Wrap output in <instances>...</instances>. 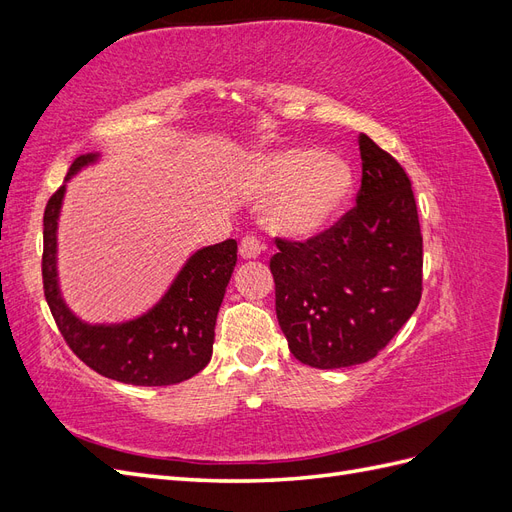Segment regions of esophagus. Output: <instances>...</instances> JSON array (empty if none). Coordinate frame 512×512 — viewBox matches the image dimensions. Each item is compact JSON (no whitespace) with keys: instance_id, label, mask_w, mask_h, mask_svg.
<instances>
[{"instance_id":"1","label":"esophagus","mask_w":512,"mask_h":512,"mask_svg":"<svg viewBox=\"0 0 512 512\" xmlns=\"http://www.w3.org/2000/svg\"><path fill=\"white\" fill-rule=\"evenodd\" d=\"M260 250H262V243H260V239L254 237V235L243 237L241 243H239V254H241L243 258H247V260L258 258V256H260Z\"/></svg>"}]
</instances>
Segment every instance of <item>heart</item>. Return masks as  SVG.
Segmentation results:
<instances>
[{
	"instance_id": "b5f03b06",
	"label": "heart",
	"mask_w": 512,
	"mask_h": 512,
	"mask_svg": "<svg viewBox=\"0 0 512 512\" xmlns=\"http://www.w3.org/2000/svg\"><path fill=\"white\" fill-rule=\"evenodd\" d=\"M356 175L348 160L320 147H286L258 158L252 190L271 196L267 226L290 239H309L327 230L348 207Z\"/></svg>"
}]
</instances>
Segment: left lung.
I'll return each instance as SVG.
<instances>
[{"instance_id": "8db88e82", "label": "left lung", "mask_w": 512, "mask_h": 512, "mask_svg": "<svg viewBox=\"0 0 512 512\" xmlns=\"http://www.w3.org/2000/svg\"><path fill=\"white\" fill-rule=\"evenodd\" d=\"M356 205L307 241L275 239L269 267L277 322L294 359L337 369L367 363L414 314L423 292V235L412 183L367 134Z\"/></svg>"}]
</instances>
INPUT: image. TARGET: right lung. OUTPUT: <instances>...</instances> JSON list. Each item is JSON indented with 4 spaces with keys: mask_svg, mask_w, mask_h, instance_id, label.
<instances>
[{
    "mask_svg": "<svg viewBox=\"0 0 512 512\" xmlns=\"http://www.w3.org/2000/svg\"><path fill=\"white\" fill-rule=\"evenodd\" d=\"M98 158V153L76 158L66 181ZM64 194L61 185L44 209L42 282L70 350L104 378L126 384L166 386L196 376L211 361L215 318L237 265V241L226 239L192 254L147 314L121 324H87L70 312L59 292L57 222Z\"/></svg>",
    "mask_w": 512,
    "mask_h": 512,
    "instance_id": "obj_1",
    "label": "right lung"
}]
</instances>
